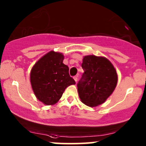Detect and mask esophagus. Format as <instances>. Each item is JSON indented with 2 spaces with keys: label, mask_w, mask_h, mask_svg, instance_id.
<instances>
[{
  "label": "esophagus",
  "mask_w": 146,
  "mask_h": 146,
  "mask_svg": "<svg viewBox=\"0 0 146 146\" xmlns=\"http://www.w3.org/2000/svg\"><path fill=\"white\" fill-rule=\"evenodd\" d=\"M73 79H74V80H75V81L77 82V80H78V76H74V77H73Z\"/></svg>",
  "instance_id": "esophagus-1"
}]
</instances>
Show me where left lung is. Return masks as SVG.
Listing matches in <instances>:
<instances>
[{
  "label": "left lung",
  "instance_id": "left-lung-1",
  "mask_svg": "<svg viewBox=\"0 0 146 146\" xmlns=\"http://www.w3.org/2000/svg\"><path fill=\"white\" fill-rule=\"evenodd\" d=\"M82 68L84 73L77 84L80 99L89 107L102 104L117 86L115 68L108 59L94 55L84 57Z\"/></svg>",
  "mask_w": 146,
  "mask_h": 146
}]
</instances>
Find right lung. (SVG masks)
I'll use <instances>...</instances> for the list:
<instances>
[{
  "label": "right lung",
  "mask_w": 146,
  "mask_h": 146,
  "mask_svg": "<svg viewBox=\"0 0 146 146\" xmlns=\"http://www.w3.org/2000/svg\"><path fill=\"white\" fill-rule=\"evenodd\" d=\"M64 55L51 51L41 58L32 68L30 81L37 99L46 105L56 103L66 88L76 81L64 64Z\"/></svg>",
  "instance_id": "add662e5"
}]
</instances>
